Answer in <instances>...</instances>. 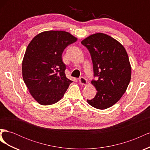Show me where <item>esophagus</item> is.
<instances>
[{"label":"esophagus","instance_id":"1","mask_svg":"<svg viewBox=\"0 0 150 150\" xmlns=\"http://www.w3.org/2000/svg\"><path fill=\"white\" fill-rule=\"evenodd\" d=\"M79 83L82 85H87L88 84V81L87 79H85L84 77H81V78L79 79Z\"/></svg>","mask_w":150,"mask_h":150}]
</instances>
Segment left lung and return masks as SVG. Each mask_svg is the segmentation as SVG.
<instances>
[{"label":"left lung","instance_id":"8db88e82","mask_svg":"<svg viewBox=\"0 0 150 150\" xmlns=\"http://www.w3.org/2000/svg\"><path fill=\"white\" fill-rule=\"evenodd\" d=\"M88 49L97 81L91 84L96 96L87 101L91 106L105 110L114 105L126 92L131 76V67L125 48L117 40L103 33L89 35L81 41Z\"/></svg>","mask_w":150,"mask_h":150}]
</instances>
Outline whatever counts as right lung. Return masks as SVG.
Segmentation results:
<instances>
[{"mask_svg":"<svg viewBox=\"0 0 150 150\" xmlns=\"http://www.w3.org/2000/svg\"><path fill=\"white\" fill-rule=\"evenodd\" d=\"M77 40L66 31L48 30L35 35L29 44L22 61V77L39 104L51 105L64 96L72 81L66 77L62 54Z\"/></svg>","mask_w":150,"mask_h":150,"instance_id":"add662e5","label":"right lung"}]
</instances>
